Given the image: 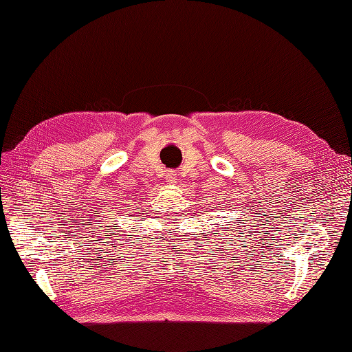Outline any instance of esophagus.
I'll return each mask as SVG.
<instances>
[{"instance_id":"esophagus-1","label":"esophagus","mask_w":352,"mask_h":352,"mask_svg":"<svg viewBox=\"0 0 352 352\" xmlns=\"http://www.w3.org/2000/svg\"><path fill=\"white\" fill-rule=\"evenodd\" d=\"M166 179H168V183L174 184V183H175V179H177L175 173H168V174H166Z\"/></svg>"}]
</instances>
